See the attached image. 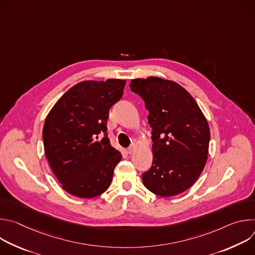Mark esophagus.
Listing matches in <instances>:
<instances>
[{
  "label": "esophagus",
  "instance_id": "34e87169",
  "mask_svg": "<svg viewBox=\"0 0 255 255\" xmlns=\"http://www.w3.org/2000/svg\"><path fill=\"white\" fill-rule=\"evenodd\" d=\"M133 150H134V147H133V146H130V147L127 149V153L131 154V153L133 152Z\"/></svg>",
  "mask_w": 255,
  "mask_h": 255
}]
</instances>
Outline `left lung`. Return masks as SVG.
I'll use <instances>...</instances> for the list:
<instances>
[{"label":"left lung","instance_id":"left-lung-1","mask_svg":"<svg viewBox=\"0 0 255 255\" xmlns=\"http://www.w3.org/2000/svg\"><path fill=\"white\" fill-rule=\"evenodd\" d=\"M130 88L144 101L152 128L153 160L142 174L143 185L160 197L185 192L195 184L208 158L207 119L188 91L172 81L135 79Z\"/></svg>","mask_w":255,"mask_h":255}]
</instances>
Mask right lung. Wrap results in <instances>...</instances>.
I'll use <instances>...</instances> for the list:
<instances>
[{"label": "right lung", "instance_id": "obj_1", "mask_svg": "<svg viewBox=\"0 0 255 255\" xmlns=\"http://www.w3.org/2000/svg\"><path fill=\"white\" fill-rule=\"evenodd\" d=\"M125 84L117 79L79 83L56 102L45 119L46 158L62 189L72 196L95 198L111 185L122 155L110 144L107 122Z\"/></svg>", "mask_w": 255, "mask_h": 255}]
</instances>
